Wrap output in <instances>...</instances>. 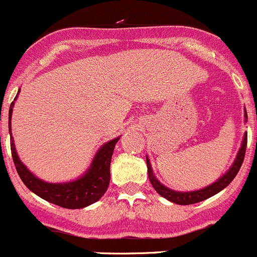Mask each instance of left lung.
Returning a JSON list of instances; mask_svg holds the SVG:
<instances>
[{
  "label": "left lung",
  "mask_w": 257,
  "mask_h": 257,
  "mask_svg": "<svg viewBox=\"0 0 257 257\" xmlns=\"http://www.w3.org/2000/svg\"><path fill=\"white\" fill-rule=\"evenodd\" d=\"M246 118H247V115L245 113ZM246 145H247V135L243 136V141H242V146H241L240 151H238L237 157H236L235 162H233L232 167L223 175L221 179H218L217 181L214 182L210 186L205 187V189L199 190V191H194V192H177V191H172V190L167 189L165 187L164 185L160 184L159 181L156 180V177L154 176L152 174V169L151 165H150V161L147 160L146 157V164H147V172H149V179L151 185L154 186V189L156 190L157 194L161 195L162 197L165 199L170 200L171 202H175V204L179 205H191V204H197L200 201H204V200L209 199V197L214 196V195L220 192L221 190L225 189L233 179L237 175L238 170H240L241 165H242L243 159H245V152H246Z\"/></svg>",
  "instance_id": "8db88e82"
}]
</instances>
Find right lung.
Listing matches in <instances>:
<instances>
[{"mask_svg": "<svg viewBox=\"0 0 257 257\" xmlns=\"http://www.w3.org/2000/svg\"><path fill=\"white\" fill-rule=\"evenodd\" d=\"M16 97H15V100H16ZM12 107H14V102L10 106L9 112L12 159H14L17 174L21 177L22 182L34 194H36L37 196L46 200V201L51 202V204L65 207V209H82V207L96 202L105 195V192L107 191L108 184H110L111 157H112L113 149H115L116 142L118 141V137L105 144L98 150L90 170L86 172L85 176L80 177L76 181L67 182V184H48V182H43L42 180L34 176L26 169V166L22 165L21 160L17 156L11 134Z\"/></svg>", "mask_w": 257, "mask_h": 257, "instance_id": "obj_1", "label": "right lung"}]
</instances>
